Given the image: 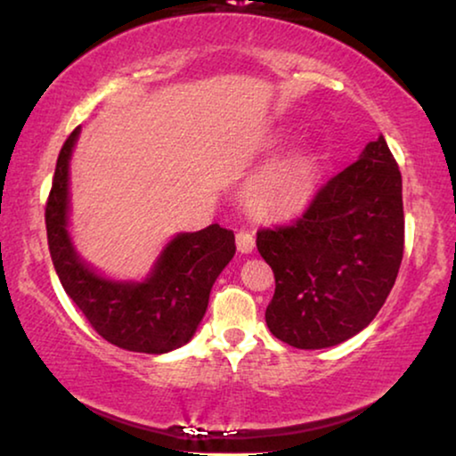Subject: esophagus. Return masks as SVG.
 <instances>
[{
  "mask_svg": "<svg viewBox=\"0 0 456 456\" xmlns=\"http://www.w3.org/2000/svg\"><path fill=\"white\" fill-rule=\"evenodd\" d=\"M253 247H255L253 232H248V230H239V232H236V248H239L240 253H251Z\"/></svg>",
  "mask_w": 456,
  "mask_h": 456,
  "instance_id": "1",
  "label": "esophagus"
}]
</instances>
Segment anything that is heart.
Here are the masks:
<instances>
[{"mask_svg":"<svg viewBox=\"0 0 456 456\" xmlns=\"http://www.w3.org/2000/svg\"><path fill=\"white\" fill-rule=\"evenodd\" d=\"M317 166L307 153L292 155L272 166L248 189L247 201L253 214L284 217L297 214L315 189Z\"/></svg>","mask_w":456,"mask_h":456,"instance_id":"obj_1","label":"heart"}]
</instances>
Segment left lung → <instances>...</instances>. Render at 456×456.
Here are the masks:
<instances>
[{"mask_svg": "<svg viewBox=\"0 0 456 456\" xmlns=\"http://www.w3.org/2000/svg\"><path fill=\"white\" fill-rule=\"evenodd\" d=\"M403 248V178L379 136L320 186L301 217L257 230V251L276 278L270 332L297 348L359 334L388 298Z\"/></svg>", "mask_w": 456, "mask_h": 456, "instance_id": "1", "label": "left lung"}]
</instances>
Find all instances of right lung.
<instances>
[{
    "label": "right lung",
    "mask_w": 456,
    "mask_h": 456,
    "mask_svg": "<svg viewBox=\"0 0 456 456\" xmlns=\"http://www.w3.org/2000/svg\"><path fill=\"white\" fill-rule=\"evenodd\" d=\"M80 128L68 136L55 164L45 205L47 245L66 295L91 328L111 345L159 354L186 345L203 320L216 278L234 257V232L220 224L178 234L145 282H111L86 267L70 242L68 161Z\"/></svg>",
    "instance_id": "right-lung-1"
}]
</instances>
